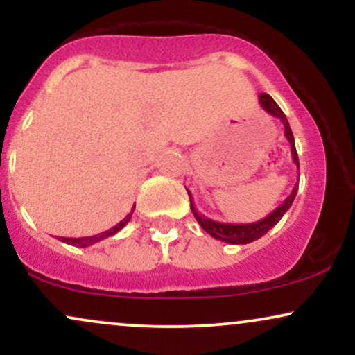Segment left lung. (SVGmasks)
<instances>
[{
	"instance_id": "8db88e82",
	"label": "left lung",
	"mask_w": 355,
	"mask_h": 355,
	"mask_svg": "<svg viewBox=\"0 0 355 355\" xmlns=\"http://www.w3.org/2000/svg\"><path fill=\"white\" fill-rule=\"evenodd\" d=\"M259 103H260V107L266 110L268 115L279 118V120L282 121L284 130H285V138H287L288 144H291L292 160H294L297 168H299V157H297L294 135H292V130H291V125H288V121H287V116L284 115V112L280 110L279 105H277L274 98H272L270 95H267V93H262V95L259 96ZM297 190H299V185H295L294 189H292V193L288 195V197L285 198V200L280 203V205L277 207L274 211H272V214H268L267 217L259 220V222H252V223H220V222H215V220L205 217V215H202L200 211L197 210V207H195L193 200H191V193H190L189 189H187V193H189V197H190V209H191V211H193V215H195V218H197L198 225H200L202 229L207 232V234H210L214 239L222 240V242L235 243V245H242V243H250L257 239L263 237V235H266L267 232L272 229V227L279 223V220L284 217L285 211L291 209L292 202H294V198L297 195Z\"/></svg>"
}]
</instances>
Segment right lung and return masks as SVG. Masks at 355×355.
I'll return each instance as SVG.
<instances>
[{
    "label": "right lung",
    "mask_w": 355,
    "mask_h": 355,
    "mask_svg": "<svg viewBox=\"0 0 355 355\" xmlns=\"http://www.w3.org/2000/svg\"><path fill=\"white\" fill-rule=\"evenodd\" d=\"M133 210H135V205H133L132 211H130V214L126 215V217H125L123 220H121V222H118L115 227H112V229H108L107 232H101V234L92 235V237H80V239L60 237V239H61V242H64V243H70V245L81 247V248H83V247H89V245H93V243L100 242V240H103V239H108V237H112V235L118 234V232H120L121 229H123V227L126 225V223L130 222V218H132V214H133Z\"/></svg>",
    "instance_id": "add662e5"
}]
</instances>
